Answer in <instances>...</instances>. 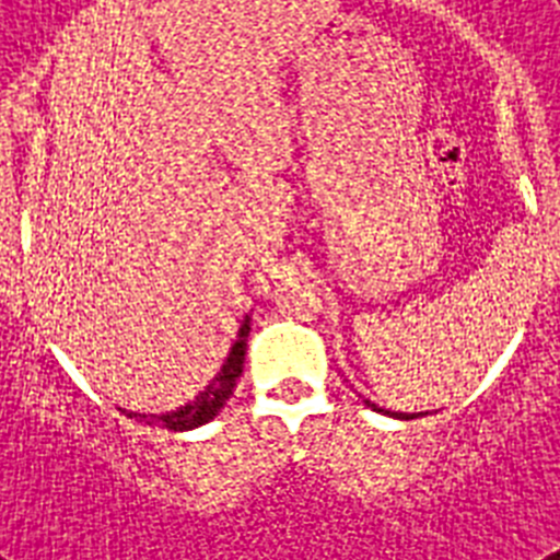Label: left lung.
<instances>
[{"instance_id": "1", "label": "left lung", "mask_w": 560, "mask_h": 560, "mask_svg": "<svg viewBox=\"0 0 560 560\" xmlns=\"http://www.w3.org/2000/svg\"><path fill=\"white\" fill-rule=\"evenodd\" d=\"M366 404H369V407H372V409H377V412H386V409H381V407H374L372 400H366ZM389 416H395V418H416V416H407V412H404V416H398V412H389Z\"/></svg>"}]
</instances>
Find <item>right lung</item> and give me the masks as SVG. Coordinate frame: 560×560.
<instances>
[{
	"label": "right lung",
	"instance_id": "1",
	"mask_svg": "<svg viewBox=\"0 0 560 560\" xmlns=\"http://www.w3.org/2000/svg\"><path fill=\"white\" fill-rule=\"evenodd\" d=\"M246 337H249V316L244 319L241 325V331H237V340L229 351L226 363L223 369L218 372V377L206 386V392H200L191 404L186 407H179L177 412H162V416H142V412H127V418H139L144 424H156V427H165V430H194V427L206 424L211 418L218 416L223 404L229 400L232 389H235L237 377L244 372V354H246Z\"/></svg>",
	"mask_w": 560,
	"mask_h": 560
}]
</instances>
